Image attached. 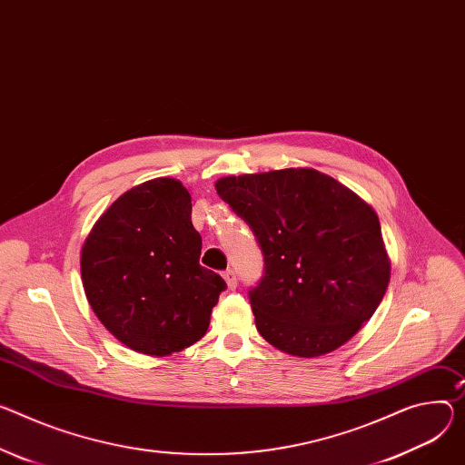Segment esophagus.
Listing matches in <instances>:
<instances>
[{
	"label": "esophagus",
	"mask_w": 465,
	"mask_h": 465,
	"mask_svg": "<svg viewBox=\"0 0 465 465\" xmlns=\"http://www.w3.org/2000/svg\"><path fill=\"white\" fill-rule=\"evenodd\" d=\"M224 280H226V283H228V287L230 289H235L237 287V276H235V271H232V269H228V271H224Z\"/></svg>",
	"instance_id": "34e87169"
}]
</instances>
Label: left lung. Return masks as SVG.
Instances as JSON below:
<instances>
[{"mask_svg": "<svg viewBox=\"0 0 465 465\" xmlns=\"http://www.w3.org/2000/svg\"><path fill=\"white\" fill-rule=\"evenodd\" d=\"M215 187L262 248L263 276L248 291L258 331L301 358L345 345L390 283L372 207L313 168L228 176Z\"/></svg>", "mask_w": 465, "mask_h": 465, "instance_id": "1", "label": "left lung"}]
</instances>
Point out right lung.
<instances>
[{
    "label": "right lung",
    "mask_w": 465,
    "mask_h": 465,
    "mask_svg": "<svg viewBox=\"0 0 465 465\" xmlns=\"http://www.w3.org/2000/svg\"><path fill=\"white\" fill-rule=\"evenodd\" d=\"M191 194L173 178L144 182L98 219L81 280L102 324L137 352L168 356L205 335L226 282L200 265Z\"/></svg>",
    "instance_id": "right-lung-1"
}]
</instances>
